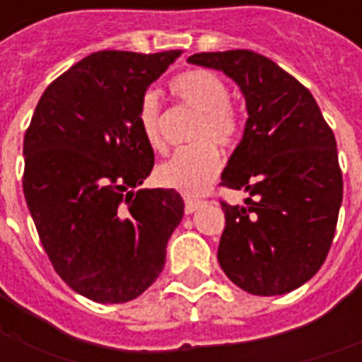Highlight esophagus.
<instances>
[{
	"mask_svg": "<svg viewBox=\"0 0 362 362\" xmlns=\"http://www.w3.org/2000/svg\"><path fill=\"white\" fill-rule=\"evenodd\" d=\"M204 204L202 199H192V197H186V202H184V211L188 213V215H192V213L196 211L199 205Z\"/></svg>",
	"mask_w": 362,
	"mask_h": 362,
	"instance_id": "1",
	"label": "esophagus"
}]
</instances>
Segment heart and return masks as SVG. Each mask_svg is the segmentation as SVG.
<instances>
[{
    "instance_id": "obj_1",
    "label": "heart",
    "mask_w": 362,
    "mask_h": 362,
    "mask_svg": "<svg viewBox=\"0 0 362 362\" xmlns=\"http://www.w3.org/2000/svg\"><path fill=\"white\" fill-rule=\"evenodd\" d=\"M176 100L197 112L189 137L192 143L160 163L157 180L165 188L186 196H199L211 186L221 170L219 147H233L243 129V119L230 98L227 81L207 69H189L170 81ZM137 124L145 141L153 149L163 147L160 139V104L153 90H145L137 103Z\"/></svg>"
}]
</instances>
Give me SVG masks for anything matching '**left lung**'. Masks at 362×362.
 Returning <instances> with one entry per match:
<instances>
[{"label":"left lung","instance_id":"obj_1","mask_svg":"<svg viewBox=\"0 0 362 362\" xmlns=\"http://www.w3.org/2000/svg\"><path fill=\"white\" fill-rule=\"evenodd\" d=\"M188 62L228 75L248 110L221 186L250 197L221 202V267L252 295L291 293L316 275L334 240L343 199L334 132L310 90L262 54L202 52Z\"/></svg>","mask_w":362,"mask_h":362}]
</instances>
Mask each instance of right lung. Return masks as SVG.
<instances>
[{"label": "right lung", "mask_w": 362, "mask_h": 362, "mask_svg": "<svg viewBox=\"0 0 362 362\" xmlns=\"http://www.w3.org/2000/svg\"><path fill=\"white\" fill-rule=\"evenodd\" d=\"M180 54H90L48 85L25 134L23 192L38 238L59 277L95 303L149 288L184 215L176 189L135 192L155 165L137 103Z\"/></svg>", "instance_id": "add662e5"}]
</instances>
